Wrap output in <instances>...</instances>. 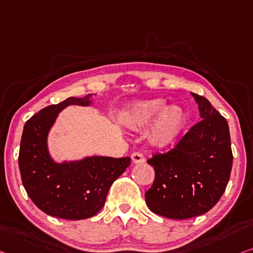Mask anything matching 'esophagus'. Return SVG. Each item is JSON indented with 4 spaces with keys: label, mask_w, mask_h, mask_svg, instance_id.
<instances>
[{
    "label": "esophagus",
    "mask_w": 253,
    "mask_h": 253,
    "mask_svg": "<svg viewBox=\"0 0 253 253\" xmlns=\"http://www.w3.org/2000/svg\"><path fill=\"white\" fill-rule=\"evenodd\" d=\"M131 161H133V164H143L145 161V159L141 153L135 152L131 154Z\"/></svg>",
    "instance_id": "esophagus-1"
}]
</instances>
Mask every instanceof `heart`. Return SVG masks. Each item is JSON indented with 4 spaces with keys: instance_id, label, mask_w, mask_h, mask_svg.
Listing matches in <instances>:
<instances>
[{
    "instance_id": "heart-1",
    "label": "heart",
    "mask_w": 253,
    "mask_h": 253,
    "mask_svg": "<svg viewBox=\"0 0 253 253\" xmlns=\"http://www.w3.org/2000/svg\"><path fill=\"white\" fill-rule=\"evenodd\" d=\"M149 134V143L156 149H166L175 142L185 127L188 116L184 108L170 105L161 99L135 101L123 112V123L131 130H141L151 125L157 117Z\"/></svg>"
}]
</instances>
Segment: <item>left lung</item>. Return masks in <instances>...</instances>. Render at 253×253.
Listing matches in <instances>:
<instances>
[{"mask_svg":"<svg viewBox=\"0 0 253 253\" xmlns=\"http://www.w3.org/2000/svg\"><path fill=\"white\" fill-rule=\"evenodd\" d=\"M191 94L201 120L174 149L148 160L156 178L145 202L152 212L170 219L208 212L224 194L233 165L227 122L206 97Z\"/></svg>","mask_w":253,"mask_h":253,"instance_id":"obj_1","label":"left lung"}]
</instances>
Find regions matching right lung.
<instances>
[{
    "mask_svg": "<svg viewBox=\"0 0 253 253\" xmlns=\"http://www.w3.org/2000/svg\"><path fill=\"white\" fill-rule=\"evenodd\" d=\"M88 94L68 97L42 109L27 120L22 131L19 169L30 200L50 216L81 220L102 209L109 188L126 170L130 158L92 156L56 163L48 152L47 137L60 112L68 105L88 107Z\"/></svg>",
    "mask_w": 253,
    "mask_h": 253,
    "instance_id": "obj_1",
    "label": "right lung"
}]
</instances>
